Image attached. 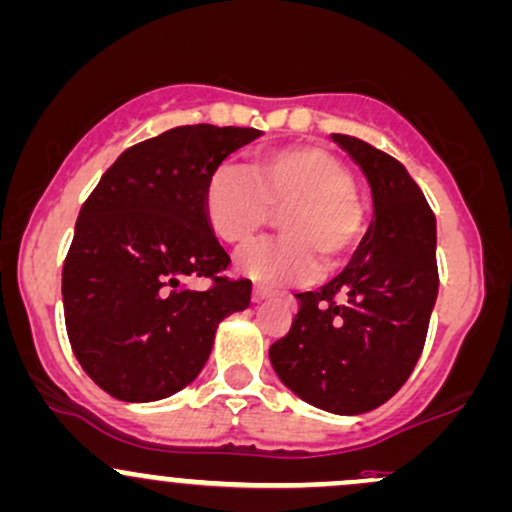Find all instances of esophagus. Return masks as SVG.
<instances>
[{
    "instance_id": "34e87169",
    "label": "esophagus",
    "mask_w": 512,
    "mask_h": 512,
    "mask_svg": "<svg viewBox=\"0 0 512 512\" xmlns=\"http://www.w3.org/2000/svg\"><path fill=\"white\" fill-rule=\"evenodd\" d=\"M272 294H274L272 286H267V284H255V286H252V296H255V301L267 299V296H272Z\"/></svg>"
}]
</instances>
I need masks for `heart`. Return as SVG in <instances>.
I'll return each mask as SVG.
<instances>
[{"instance_id":"obj_1","label":"heart","mask_w":512,"mask_h":512,"mask_svg":"<svg viewBox=\"0 0 512 512\" xmlns=\"http://www.w3.org/2000/svg\"><path fill=\"white\" fill-rule=\"evenodd\" d=\"M284 235L247 247L240 272L267 284H306L328 267L350 260L364 235V209L350 167L316 145L262 153L252 167L221 165L204 189L213 233L243 247L283 211Z\"/></svg>"}]
</instances>
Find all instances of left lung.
<instances>
[{"mask_svg":"<svg viewBox=\"0 0 512 512\" xmlns=\"http://www.w3.org/2000/svg\"><path fill=\"white\" fill-rule=\"evenodd\" d=\"M333 140L372 187V223L338 277L296 294L299 313L269 347V362L306 403L357 415L389 401L423 352L440 286L437 226L396 157L355 136L333 133Z\"/></svg>","mask_w":512,"mask_h":512,"instance_id":"1","label":"left lung"}]
</instances>
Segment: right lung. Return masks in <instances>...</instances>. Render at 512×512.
<instances>
[{"label": "right lung", "mask_w": 512, "mask_h": 512, "mask_svg": "<svg viewBox=\"0 0 512 512\" xmlns=\"http://www.w3.org/2000/svg\"><path fill=\"white\" fill-rule=\"evenodd\" d=\"M257 128L177 126L123 150L84 201L63 267L67 338L89 379L119 401L172 396L199 376L218 323L250 306V279L204 213L211 172ZM212 286L196 292L187 278Z\"/></svg>", "instance_id": "1"}]
</instances>
